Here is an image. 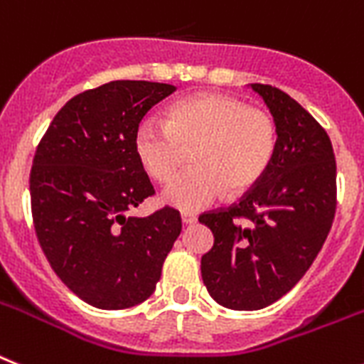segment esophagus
Segmentation results:
<instances>
[{
    "instance_id": "obj_1",
    "label": "esophagus",
    "mask_w": 364,
    "mask_h": 364,
    "mask_svg": "<svg viewBox=\"0 0 364 364\" xmlns=\"http://www.w3.org/2000/svg\"><path fill=\"white\" fill-rule=\"evenodd\" d=\"M181 222L185 225H191V224H194V222H196V216L191 215V213H181Z\"/></svg>"
}]
</instances>
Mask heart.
<instances>
[{"instance_id": "1", "label": "heart", "mask_w": 364, "mask_h": 364, "mask_svg": "<svg viewBox=\"0 0 364 364\" xmlns=\"http://www.w3.org/2000/svg\"><path fill=\"white\" fill-rule=\"evenodd\" d=\"M277 144L274 116L229 94H198L168 107L164 124L142 120L135 129V154L154 181L168 183L188 151L191 170L164 191V201L181 210H200L222 192L237 196L262 179Z\"/></svg>"}]
</instances>
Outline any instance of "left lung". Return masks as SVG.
<instances>
[{"label": "left lung", "instance_id": "left-lung-1", "mask_svg": "<svg viewBox=\"0 0 364 364\" xmlns=\"http://www.w3.org/2000/svg\"><path fill=\"white\" fill-rule=\"evenodd\" d=\"M252 88L276 120V154L239 203L200 215L215 235L201 277L233 311L262 309L291 291L322 250L337 210V163L326 129L279 88Z\"/></svg>", "mask_w": 364, "mask_h": 364}]
</instances>
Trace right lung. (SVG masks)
I'll return each instance as SVG.
<instances>
[{"mask_svg": "<svg viewBox=\"0 0 364 364\" xmlns=\"http://www.w3.org/2000/svg\"><path fill=\"white\" fill-rule=\"evenodd\" d=\"M173 90L149 81L85 90L55 114L36 146L29 176L36 239L64 285L97 309L148 300L181 233L173 207L127 216L155 194L133 146L136 125Z\"/></svg>", "mask_w": 364, "mask_h": 364, "instance_id": "add662e5", "label": "right lung"}]
</instances>
